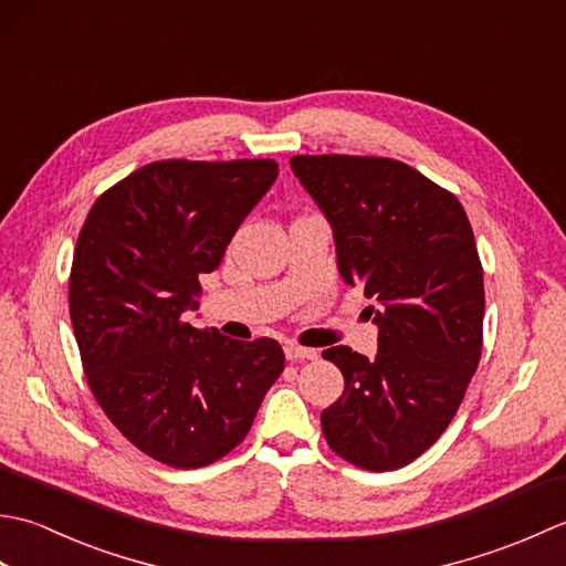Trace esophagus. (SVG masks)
Returning <instances> with one entry per match:
<instances>
[{
    "label": "esophagus",
    "mask_w": 566,
    "mask_h": 566,
    "mask_svg": "<svg viewBox=\"0 0 566 566\" xmlns=\"http://www.w3.org/2000/svg\"><path fill=\"white\" fill-rule=\"evenodd\" d=\"M284 355L286 359H292V363H296V359H316L318 353L311 350V347H302V345H284Z\"/></svg>",
    "instance_id": "obj_1"
}]
</instances>
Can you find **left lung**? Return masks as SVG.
<instances>
[{"label":"left lung","instance_id":"left-lung-1","mask_svg":"<svg viewBox=\"0 0 566 566\" xmlns=\"http://www.w3.org/2000/svg\"><path fill=\"white\" fill-rule=\"evenodd\" d=\"M333 226L338 270L379 302V350L328 347L343 396L321 413L335 454L367 472L406 467L460 408L484 343V270L460 199L401 160L294 155Z\"/></svg>","mask_w":566,"mask_h":566}]
</instances>
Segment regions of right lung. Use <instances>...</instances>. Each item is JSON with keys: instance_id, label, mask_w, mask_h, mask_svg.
Returning <instances> with one entry per match:
<instances>
[{"instance_id": "add662e5", "label": "right lung", "mask_w": 566, "mask_h": 566, "mask_svg": "<svg viewBox=\"0 0 566 566\" xmlns=\"http://www.w3.org/2000/svg\"><path fill=\"white\" fill-rule=\"evenodd\" d=\"M274 160H158L92 203L70 270V321L94 399L118 432L175 469L221 460L282 375L272 338L185 321L199 274L276 179Z\"/></svg>"}]
</instances>
